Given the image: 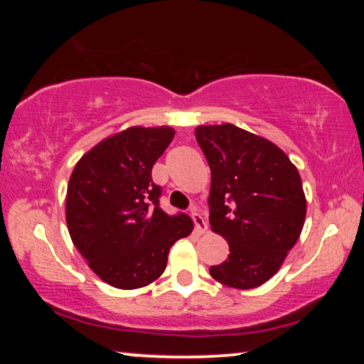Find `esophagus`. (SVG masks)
<instances>
[{
	"mask_svg": "<svg viewBox=\"0 0 364 364\" xmlns=\"http://www.w3.org/2000/svg\"><path fill=\"white\" fill-rule=\"evenodd\" d=\"M191 217H192V220H193V225H196L197 233H205L208 227H207V220L202 217V213L197 212V210H193L191 213Z\"/></svg>",
	"mask_w": 364,
	"mask_h": 364,
	"instance_id": "34e87169",
	"label": "esophagus"
}]
</instances>
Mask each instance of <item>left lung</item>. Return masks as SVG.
I'll list each match as a JSON object with an SVG mask.
<instances>
[{"mask_svg":"<svg viewBox=\"0 0 364 364\" xmlns=\"http://www.w3.org/2000/svg\"><path fill=\"white\" fill-rule=\"evenodd\" d=\"M196 139L212 173V232L230 248L210 275L238 290L260 287L280 270L305 223L298 168L268 139L233 124L198 126Z\"/></svg>","mask_w":364,"mask_h":364,"instance_id":"obj_1","label":"left lung"}]
</instances>
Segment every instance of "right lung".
I'll list each match as a JSON object with an SVG mask.
<instances>
[{
  "instance_id": "add662e5",
  "label": "right lung",
  "mask_w": 364,
  "mask_h": 364,
  "mask_svg": "<svg viewBox=\"0 0 364 364\" xmlns=\"http://www.w3.org/2000/svg\"><path fill=\"white\" fill-rule=\"evenodd\" d=\"M168 126H134L112 134L79 159L66 193L74 247L107 285L136 290L156 282L171 247L192 233L186 213L159 207L152 167L173 139Z\"/></svg>"
}]
</instances>
